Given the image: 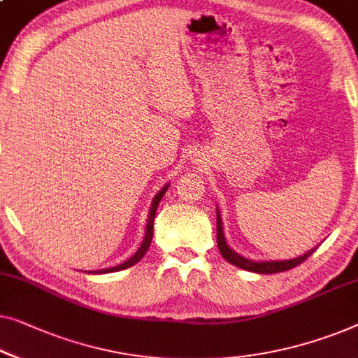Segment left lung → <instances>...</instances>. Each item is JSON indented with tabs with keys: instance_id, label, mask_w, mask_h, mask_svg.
I'll return each mask as SVG.
<instances>
[{
	"instance_id": "left-lung-1",
	"label": "left lung",
	"mask_w": 358,
	"mask_h": 358,
	"mask_svg": "<svg viewBox=\"0 0 358 358\" xmlns=\"http://www.w3.org/2000/svg\"><path fill=\"white\" fill-rule=\"evenodd\" d=\"M216 241H217V248H220L221 255L224 257L226 262H229L231 265H234V266L247 269V271L260 273V274H273V273L287 271V269H292L295 266H299L300 263H303L315 252V248H313V250L307 252L305 255L299 257V258H294V260H287V262H262V263H257V262L247 260V258L237 255L236 252H232L231 248L227 247V243L224 241V234H222V222H221L220 213H217V217H216Z\"/></svg>"
}]
</instances>
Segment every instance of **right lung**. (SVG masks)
<instances>
[{"instance_id":"1","label":"right lung","mask_w":358,"mask_h":358,"mask_svg":"<svg viewBox=\"0 0 358 358\" xmlns=\"http://www.w3.org/2000/svg\"><path fill=\"white\" fill-rule=\"evenodd\" d=\"M166 190H168V185H164V187L158 192L157 196H155V200H153V205H152V210H150V216H148L147 234H145V239H143V242H142L141 248H138V250L136 252V255L129 258L127 262L121 263V265H119V266H115V268H108V269H100V271H96V273H113V271H121V269H126V268H129V266L136 265V263H137L138 260H141V258L145 255V252L148 250V247H150V242H152V237H153V221H155V215H157L158 203H159V200L163 199L164 192H166ZM92 273H95V271H92Z\"/></svg>"}]
</instances>
